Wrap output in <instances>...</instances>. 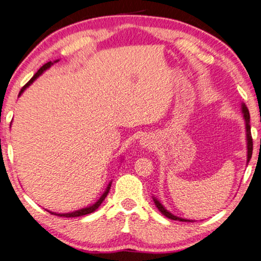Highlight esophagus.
Masks as SVG:
<instances>
[{
  "label": "esophagus",
  "instance_id": "esophagus-1",
  "mask_svg": "<svg viewBox=\"0 0 261 261\" xmlns=\"http://www.w3.org/2000/svg\"><path fill=\"white\" fill-rule=\"evenodd\" d=\"M139 143L141 145V147H144V148H153L154 145H155V144H154V141L152 140L151 137H147V136L141 137Z\"/></svg>",
  "mask_w": 261,
  "mask_h": 261
}]
</instances>
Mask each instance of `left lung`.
Listing matches in <instances>:
<instances>
[{
  "label": "left lung",
  "instance_id": "obj_1",
  "mask_svg": "<svg viewBox=\"0 0 261 261\" xmlns=\"http://www.w3.org/2000/svg\"><path fill=\"white\" fill-rule=\"evenodd\" d=\"M242 112H243V117L245 120V129H246V140H247V162L250 161L251 156H252V149H253V141H252V136H251V126H250V114H249V109L245 106V103L242 105ZM153 200L155 202V206L158 207V210L161 212V213L167 216L168 219L171 220H178V221H185V222H190V220L187 219H182L178 218V216H175L174 214H171L170 212H168L165 207L162 206V204L156 198L153 197Z\"/></svg>",
  "mask_w": 261,
  "mask_h": 261
}]
</instances>
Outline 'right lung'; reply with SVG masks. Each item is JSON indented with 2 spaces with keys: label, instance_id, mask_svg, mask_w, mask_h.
I'll return each mask as SVG.
<instances>
[{
  "label": "right lung",
  "instance_id": "obj_1",
  "mask_svg": "<svg viewBox=\"0 0 261 261\" xmlns=\"http://www.w3.org/2000/svg\"><path fill=\"white\" fill-rule=\"evenodd\" d=\"M59 61V60H57ZM57 61H55V62H57ZM53 65V62H48V63H46L45 65H42V67L38 70V72L34 74V76L31 78V81L26 84V85L21 88L20 90V92H19V95L23 93V92L26 90V87H29L31 84H32L35 79H37L39 76H40V74L43 72V71H46V70L48 69V68H50ZM18 95V96H19ZM110 187H112V182H110L109 184H108V187H107V189H106V191L103 192V194L102 196L100 197V199L95 202V204H93L92 206H88V207H86V208H82V210H78V211H74V212H71V213H63V214H57V213H53V212H49L50 214H55V215H57V216H65V218H77V216H83V215H86V214H90V213H93V212L95 211V210H98L99 208V206L102 204V201L105 200V198L107 197V194H108V192H109V189H110Z\"/></svg>",
  "mask_w": 261,
  "mask_h": 261
}]
</instances>
